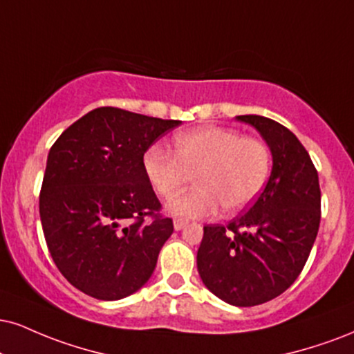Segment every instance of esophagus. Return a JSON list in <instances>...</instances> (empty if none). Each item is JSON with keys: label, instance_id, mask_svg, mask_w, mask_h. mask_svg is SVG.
Segmentation results:
<instances>
[{"label": "esophagus", "instance_id": "esophagus-1", "mask_svg": "<svg viewBox=\"0 0 354 354\" xmlns=\"http://www.w3.org/2000/svg\"><path fill=\"white\" fill-rule=\"evenodd\" d=\"M186 224H188V221L180 219V218H174V221H173V225H174V229H176V231H181V229H185Z\"/></svg>", "mask_w": 354, "mask_h": 354}]
</instances>
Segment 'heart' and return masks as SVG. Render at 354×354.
Instances as JSON below:
<instances>
[{
    "label": "heart",
    "instance_id": "obj_1",
    "mask_svg": "<svg viewBox=\"0 0 354 354\" xmlns=\"http://www.w3.org/2000/svg\"><path fill=\"white\" fill-rule=\"evenodd\" d=\"M269 147L254 136L223 127H201L174 136V153L153 145L143 155V169L160 198H176L194 176L196 188L168 206L183 219L206 218L221 206L232 216L261 194L269 178Z\"/></svg>",
    "mask_w": 354,
    "mask_h": 354
}]
</instances>
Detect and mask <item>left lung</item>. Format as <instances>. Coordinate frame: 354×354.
I'll return each instance as SVG.
<instances>
[{"label":"left lung","instance_id":"left-lung-1","mask_svg":"<svg viewBox=\"0 0 354 354\" xmlns=\"http://www.w3.org/2000/svg\"><path fill=\"white\" fill-rule=\"evenodd\" d=\"M270 147L272 173L249 211L227 225H204L198 249L203 283L236 306L266 304L305 267L322 218L318 173L290 130L261 115H239Z\"/></svg>","mask_w":354,"mask_h":354}]
</instances>
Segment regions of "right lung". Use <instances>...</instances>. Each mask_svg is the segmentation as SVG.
<instances>
[{
  "label": "right lung",
  "instance_id": "obj_1",
  "mask_svg": "<svg viewBox=\"0 0 354 354\" xmlns=\"http://www.w3.org/2000/svg\"><path fill=\"white\" fill-rule=\"evenodd\" d=\"M180 120L99 107L50 147L39 214L50 257L69 282L120 300L148 282L173 221L143 169L153 142Z\"/></svg>",
  "mask_w": 354,
  "mask_h": 354
}]
</instances>
